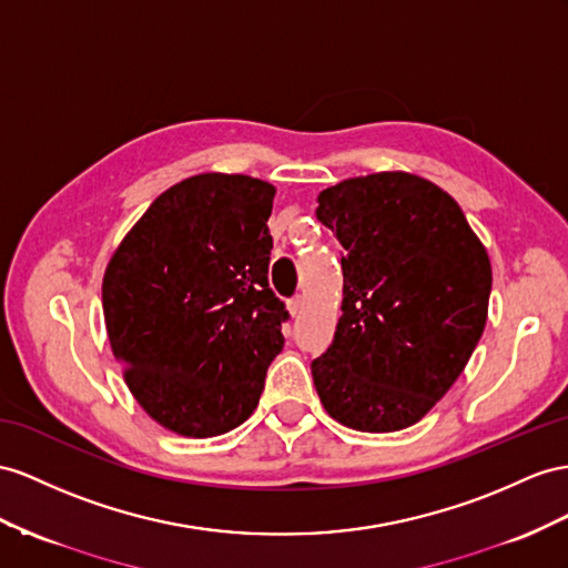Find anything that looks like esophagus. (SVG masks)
I'll return each instance as SVG.
<instances>
[{
    "mask_svg": "<svg viewBox=\"0 0 568 568\" xmlns=\"http://www.w3.org/2000/svg\"><path fill=\"white\" fill-rule=\"evenodd\" d=\"M302 307H304V297H302V295H295V297H290V300H287V312L293 314V316H295V314H300V312H302Z\"/></svg>",
    "mask_w": 568,
    "mask_h": 568,
    "instance_id": "obj_1",
    "label": "esophagus"
}]
</instances>
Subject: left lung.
I'll return each mask as SVG.
<instances>
[{
  "label": "left lung",
  "instance_id": "1",
  "mask_svg": "<svg viewBox=\"0 0 568 568\" xmlns=\"http://www.w3.org/2000/svg\"><path fill=\"white\" fill-rule=\"evenodd\" d=\"M316 217L343 244V314L312 362L316 394L345 427H410L454 386L483 336L485 246L444 189L408 172L328 186Z\"/></svg>",
  "mask_w": 568,
  "mask_h": 568
}]
</instances>
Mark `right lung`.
<instances>
[{"instance_id":"obj_1","label":"right lung","mask_w":568,"mask_h":568,"mask_svg":"<svg viewBox=\"0 0 568 568\" xmlns=\"http://www.w3.org/2000/svg\"><path fill=\"white\" fill-rule=\"evenodd\" d=\"M275 189L194 174L160 194L110 258L112 353L141 408L194 439L250 417L290 314L268 285Z\"/></svg>"}]
</instances>
